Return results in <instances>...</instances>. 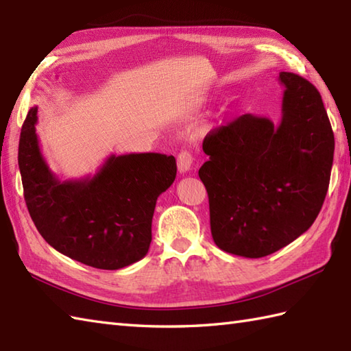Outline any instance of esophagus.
I'll return each mask as SVG.
<instances>
[{"mask_svg":"<svg viewBox=\"0 0 351 351\" xmlns=\"http://www.w3.org/2000/svg\"><path fill=\"white\" fill-rule=\"evenodd\" d=\"M191 164H193V155L187 151H182L180 155H178V170H180V173H187L191 169Z\"/></svg>","mask_w":351,"mask_h":351,"instance_id":"obj_1","label":"esophagus"}]
</instances>
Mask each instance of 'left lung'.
<instances>
[{
	"instance_id": "8db88e82",
	"label": "left lung",
	"mask_w": 351,
	"mask_h": 351,
	"mask_svg": "<svg viewBox=\"0 0 351 351\" xmlns=\"http://www.w3.org/2000/svg\"><path fill=\"white\" fill-rule=\"evenodd\" d=\"M282 119L243 114L204 140L210 160L199 169L214 243L244 258L285 247L322 210L335 137L322 96L308 80L280 72Z\"/></svg>"
}]
</instances>
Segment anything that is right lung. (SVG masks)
I'll return each mask as SVG.
<instances>
[{
	"label": "right lung",
	"instance_id": "1",
	"mask_svg": "<svg viewBox=\"0 0 351 351\" xmlns=\"http://www.w3.org/2000/svg\"><path fill=\"white\" fill-rule=\"evenodd\" d=\"M37 107L21 130L18 164L34 225L64 256L101 270H119L146 256L156 199L176 178L164 154L110 155L95 175L58 180L36 134Z\"/></svg>",
	"mask_w": 351,
	"mask_h": 351
}]
</instances>
